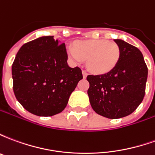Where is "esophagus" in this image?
Listing matches in <instances>:
<instances>
[{"label":"esophagus","instance_id":"1","mask_svg":"<svg viewBox=\"0 0 155 155\" xmlns=\"http://www.w3.org/2000/svg\"><path fill=\"white\" fill-rule=\"evenodd\" d=\"M82 74H83V77L84 78H86L87 77V72H86V71H82Z\"/></svg>","mask_w":155,"mask_h":155}]
</instances>
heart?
<instances>
[{
  "label": "heart",
  "instance_id": "obj_1",
  "mask_svg": "<svg viewBox=\"0 0 155 155\" xmlns=\"http://www.w3.org/2000/svg\"><path fill=\"white\" fill-rule=\"evenodd\" d=\"M68 54L75 64L87 61L88 68L95 74L112 71L120 57V49L115 42L106 40L80 41L74 47H68Z\"/></svg>",
  "mask_w": 155,
  "mask_h": 155
}]
</instances>
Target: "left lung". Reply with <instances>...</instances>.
<instances>
[{
  "instance_id": "8db88e82",
  "label": "left lung",
  "mask_w": 155,
  "mask_h": 155,
  "mask_svg": "<svg viewBox=\"0 0 155 155\" xmlns=\"http://www.w3.org/2000/svg\"><path fill=\"white\" fill-rule=\"evenodd\" d=\"M114 41L120 49L115 67L106 74L87 76L91 107L108 119L123 118L136 110L144 96L148 77L141 51L121 39Z\"/></svg>"
}]
</instances>
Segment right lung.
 <instances>
[{
    "label": "right lung",
    "mask_w": 155,
    "mask_h": 155,
    "mask_svg": "<svg viewBox=\"0 0 155 155\" xmlns=\"http://www.w3.org/2000/svg\"><path fill=\"white\" fill-rule=\"evenodd\" d=\"M65 44L54 36L25 43L12 64L13 91L19 103L38 116L61 113L83 78L79 67L67 63Z\"/></svg>",
    "instance_id": "1"
}]
</instances>
